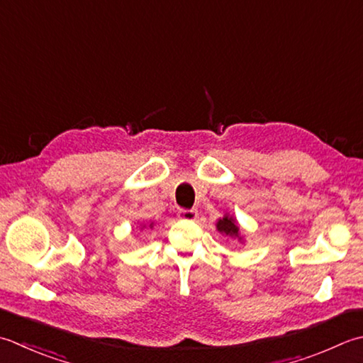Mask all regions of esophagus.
Segmentation results:
<instances>
[{"label":"esophagus","instance_id":"obj_1","mask_svg":"<svg viewBox=\"0 0 363 363\" xmlns=\"http://www.w3.org/2000/svg\"><path fill=\"white\" fill-rule=\"evenodd\" d=\"M177 217L181 220H196L198 217V211L190 209V211H179L177 212Z\"/></svg>","mask_w":363,"mask_h":363}]
</instances>
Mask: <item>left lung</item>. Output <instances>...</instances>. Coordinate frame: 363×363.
<instances>
[{"label":"left lung","instance_id":"obj_1","mask_svg":"<svg viewBox=\"0 0 363 363\" xmlns=\"http://www.w3.org/2000/svg\"><path fill=\"white\" fill-rule=\"evenodd\" d=\"M217 231L222 233L223 236L231 238V239H238L239 242H244V236L240 234V228L236 222V218L230 214H225L222 218L217 220Z\"/></svg>","mask_w":363,"mask_h":363}]
</instances>
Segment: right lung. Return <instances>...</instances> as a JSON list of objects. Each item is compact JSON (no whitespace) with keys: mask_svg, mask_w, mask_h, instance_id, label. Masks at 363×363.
Here are the masks:
<instances>
[{"mask_svg":"<svg viewBox=\"0 0 363 363\" xmlns=\"http://www.w3.org/2000/svg\"><path fill=\"white\" fill-rule=\"evenodd\" d=\"M145 228H151L152 230L154 228V223L151 222V223H147V225H140V231H143Z\"/></svg>","mask_w":363,"mask_h":363,"instance_id":"right-lung-1","label":"right lung"}]
</instances>
